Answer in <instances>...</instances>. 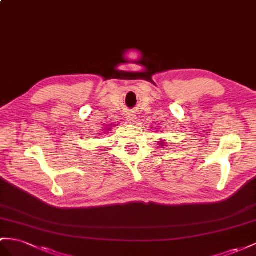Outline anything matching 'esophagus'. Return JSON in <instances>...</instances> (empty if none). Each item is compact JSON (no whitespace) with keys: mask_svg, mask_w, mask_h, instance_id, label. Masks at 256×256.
I'll return each instance as SVG.
<instances>
[{"mask_svg":"<svg viewBox=\"0 0 256 256\" xmlns=\"http://www.w3.org/2000/svg\"><path fill=\"white\" fill-rule=\"evenodd\" d=\"M126 119H128V121L130 123L134 124V123L136 122V120H137V118H136V114H135L128 112V114H126Z\"/></svg>","mask_w":256,"mask_h":256,"instance_id":"1","label":"esophagus"}]
</instances>
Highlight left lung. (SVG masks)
<instances>
[{
	"instance_id": "8db88e82",
	"label": "left lung",
	"mask_w": 256,
	"mask_h": 256,
	"mask_svg": "<svg viewBox=\"0 0 256 256\" xmlns=\"http://www.w3.org/2000/svg\"><path fill=\"white\" fill-rule=\"evenodd\" d=\"M161 142V146H162V145H164V142Z\"/></svg>"
}]
</instances>
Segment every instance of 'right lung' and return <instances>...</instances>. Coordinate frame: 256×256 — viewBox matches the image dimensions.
I'll return each mask as SVG.
<instances>
[{
	"mask_svg": "<svg viewBox=\"0 0 256 256\" xmlns=\"http://www.w3.org/2000/svg\"><path fill=\"white\" fill-rule=\"evenodd\" d=\"M110 130V128H108V130Z\"/></svg>",
	"mask_w": 256,
	"mask_h": 256,
	"instance_id": "obj_1",
	"label": "right lung"
}]
</instances>
